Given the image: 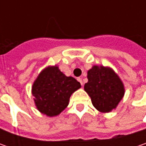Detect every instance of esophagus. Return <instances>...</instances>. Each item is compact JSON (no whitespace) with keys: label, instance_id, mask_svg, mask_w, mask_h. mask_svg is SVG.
I'll list each match as a JSON object with an SVG mask.
<instances>
[{"label":"esophagus","instance_id":"esophagus-1","mask_svg":"<svg viewBox=\"0 0 146 146\" xmlns=\"http://www.w3.org/2000/svg\"><path fill=\"white\" fill-rule=\"evenodd\" d=\"M77 80H78V81H79V82H80V84H81V85H83V81H82V79H81V78H78Z\"/></svg>","mask_w":146,"mask_h":146}]
</instances>
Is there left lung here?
I'll return each mask as SVG.
<instances>
[{
	"instance_id": "1",
	"label": "left lung",
	"mask_w": 146,
	"mask_h": 146,
	"mask_svg": "<svg viewBox=\"0 0 146 146\" xmlns=\"http://www.w3.org/2000/svg\"><path fill=\"white\" fill-rule=\"evenodd\" d=\"M84 90L91 98L93 106L102 113L116 109L123 99L125 88L115 70L109 66H93L88 70Z\"/></svg>"
}]
</instances>
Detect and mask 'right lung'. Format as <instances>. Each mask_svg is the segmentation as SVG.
<instances>
[{
    "instance_id": "right-lung-1",
    "label": "right lung",
    "mask_w": 146,
    "mask_h": 146,
    "mask_svg": "<svg viewBox=\"0 0 146 146\" xmlns=\"http://www.w3.org/2000/svg\"><path fill=\"white\" fill-rule=\"evenodd\" d=\"M81 88L80 83L66 76L58 66H48L38 75L31 87L36 109L43 115L54 117L69 104L71 94Z\"/></svg>"
}]
</instances>
